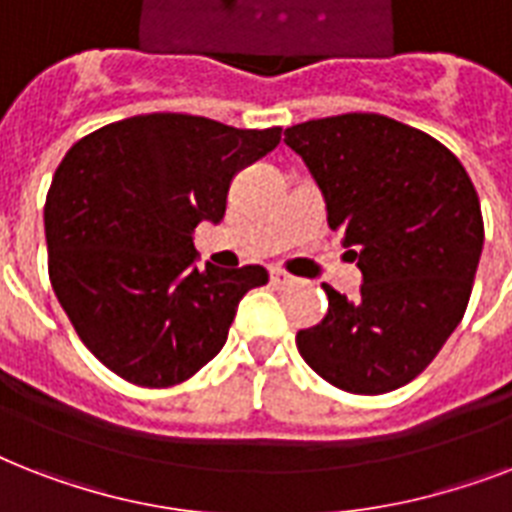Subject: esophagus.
I'll use <instances>...</instances> for the list:
<instances>
[{
	"label": "esophagus",
	"mask_w": 512,
	"mask_h": 512,
	"mask_svg": "<svg viewBox=\"0 0 512 512\" xmlns=\"http://www.w3.org/2000/svg\"><path fill=\"white\" fill-rule=\"evenodd\" d=\"M295 281H297L295 276H289V273H284V271H271V284H273V287L287 289V287H292Z\"/></svg>",
	"instance_id": "34e87169"
}]
</instances>
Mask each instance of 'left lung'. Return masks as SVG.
Returning a JSON list of instances; mask_svg holds the SVG:
<instances>
[{"mask_svg": "<svg viewBox=\"0 0 512 512\" xmlns=\"http://www.w3.org/2000/svg\"><path fill=\"white\" fill-rule=\"evenodd\" d=\"M284 143L303 156L364 276L356 300L324 284L327 316L297 332V350L348 393L401 388L465 316L484 249L476 188L449 148L380 114L311 119Z\"/></svg>", "mask_w": 512, "mask_h": 512, "instance_id": "8db88e82", "label": "left lung"}]
</instances>
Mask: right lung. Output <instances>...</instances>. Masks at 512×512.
<instances>
[{
  "label": "right lung",
  "mask_w": 512,
  "mask_h": 512,
  "mask_svg": "<svg viewBox=\"0 0 512 512\" xmlns=\"http://www.w3.org/2000/svg\"><path fill=\"white\" fill-rule=\"evenodd\" d=\"M281 127L146 114L71 146L44 204L50 281L100 364L170 388L212 361L263 265L196 263L193 228L220 223L236 172L279 146Z\"/></svg>",
  "instance_id": "1"
}]
</instances>
